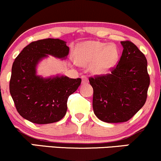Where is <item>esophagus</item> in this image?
<instances>
[{
	"label": "esophagus",
	"mask_w": 161,
	"mask_h": 161,
	"mask_svg": "<svg viewBox=\"0 0 161 161\" xmlns=\"http://www.w3.org/2000/svg\"><path fill=\"white\" fill-rule=\"evenodd\" d=\"M81 78H82V84H87L88 83L87 77H85V76H82Z\"/></svg>",
	"instance_id": "obj_1"
}]
</instances>
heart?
Returning <instances> with one entry per match:
<instances>
[{"mask_svg":"<svg viewBox=\"0 0 161 161\" xmlns=\"http://www.w3.org/2000/svg\"><path fill=\"white\" fill-rule=\"evenodd\" d=\"M119 54L114 45L99 41H86L78 44L75 51V59L79 65L93 63L92 71L95 75H104L116 65Z\"/></svg>","mask_w":161,"mask_h":161,"instance_id":"obj_1","label":"heart"}]
</instances>
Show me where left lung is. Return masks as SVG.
I'll use <instances>...</instances> for the list:
<instances>
[{
  "mask_svg": "<svg viewBox=\"0 0 161 161\" xmlns=\"http://www.w3.org/2000/svg\"><path fill=\"white\" fill-rule=\"evenodd\" d=\"M123 51L115 68L90 77L96 116L108 123L127 122L142 108L150 84L145 56L134 43L121 42Z\"/></svg>",
  "mask_w": 161,
  "mask_h": 161,
  "instance_id": "8db88e82",
  "label": "left lung"
}]
</instances>
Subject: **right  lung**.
Wrapping results in <instances>:
<instances>
[{
	"label": "right lung",
	"instance_id": "add662e5",
	"mask_svg": "<svg viewBox=\"0 0 161 161\" xmlns=\"http://www.w3.org/2000/svg\"><path fill=\"white\" fill-rule=\"evenodd\" d=\"M66 42L59 39H41L29 44L14 61L10 93L19 114L36 124L58 122L66 114L69 96L80 85L81 79L67 76L43 77L36 68L48 55L65 59L69 54Z\"/></svg>",
	"mask_w": 161,
	"mask_h": 161
}]
</instances>
